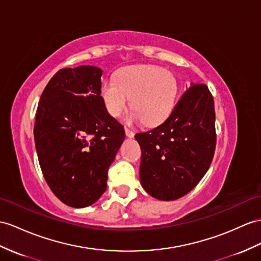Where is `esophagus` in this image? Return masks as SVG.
<instances>
[{"label":"esophagus","instance_id":"34e87169","mask_svg":"<svg viewBox=\"0 0 261 261\" xmlns=\"http://www.w3.org/2000/svg\"><path fill=\"white\" fill-rule=\"evenodd\" d=\"M125 134H126L127 137L132 138V137H134L135 133H134V130H132V129H129V128H127V127H125Z\"/></svg>","mask_w":261,"mask_h":261}]
</instances>
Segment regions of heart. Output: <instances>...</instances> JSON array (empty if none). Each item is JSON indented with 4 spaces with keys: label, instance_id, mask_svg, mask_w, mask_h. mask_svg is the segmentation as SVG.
<instances>
[{
    "label": "heart",
    "instance_id": "1",
    "mask_svg": "<svg viewBox=\"0 0 261 261\" xmlns=\"http://www.w3.org/2000/svg\"><path fill=\"white\" fill-rule=\"evenodd\" d=\"M174 75L157 66L127 67L116 74L115 80L103 83L100 94L107 112L118 117L126 111L132 98L135 111L127 116L128 123L143 120L145 125L163 123L174 109L177 96Z\"/></svg>",
    "mask_w": 261,
    "mask_h": 261
}]
</instances>
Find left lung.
Returning <instances> with one entry per match:
<instances>
[{
    "mask_svg": "<svg viewBox=\"0 0 261 261\" xmlns=\"http://www.w3.org/2000/svg\"><path fill=\"white\" fill-rule=\"evenodd\" d=\"M215 105L205 84H193L160 126L135 135L142 149L139 177L161 200H175L207 173L216 148Z\"/></svg>",
    "mask_w": 261,
    "mask_h": 261,
    "instance_id": "left-lung-1",
    "label": "left lung"
}]
</instances>
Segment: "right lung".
<instances>
[{"mask_svg":"<svg viewBox=\"0 0 261 261\" xmlns=\"http://www.w3.org/2000/svg\"><path fill=\"white\" fill-rule=\"evenodd\" d=\"M101 69L62 68L36 110L34 139L44 178L65 205L83 208L106 190L109 169L125 138L100 96Z\"/></svg>","mask_w":261,"mask_h":261,"instance_id":"right-lung-1","label":"right lung"}]
</instances>
